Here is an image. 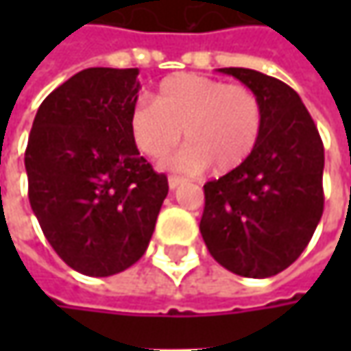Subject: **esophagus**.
Returning <instances> with one entry per match:
<instances>
[{
  "instance_id": "1",
  "label": "esophagus",
  "mask_w": 351,
  "mask_h": 351,
  "mask_svg": "<svg viewBox=\"0 0 351 351\" xmlns=\"http://www.w3.org/2000/svg\"><path fill=\"white\" fill-rule=\"evenodd\" d=\"M187 182L185 178H178V176H171L168 180V185H169V189H178L180 185H183V183Z\"/></svg>"
}]
</instances>
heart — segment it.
Wrapping results in <instances>:
<instances>
[{
  "label": "heart",
  "mask_w": 351,
  "mask_h": 351,
  "mask_svg": "<svg viewBox=\"0 0 351 351\" xmlns=\"http://www.w3.org/2000/svg\"><path fill=\"white\" fill-rule=\"evenodd\" d=\"M263 107L254 89L199 74L164 80L152 103H138L128 117L136 148L148 158L168 156L178 142H189L168 162V168L217 173L242 166L258 146Z\"/></svg>",
  "instance_id": "heart-1"
}]
</instances>
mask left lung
<instances>
[{"label": "left lung", "instance_id": "obj_1", "mask_svg": "<svg viewBox=\"0 0 351 351\" xmlns=\"http://www.w3.org/2000/svg\"><path fill=\"white\" fill-rule=\"evenodd\" d=\"M256 91L263 128L250 158L203 185L199 230L210 256L236 276H277L295 262L324 209V146L299 93L248 68H219Z\"/></svg>", "mask_w": 351, "mask_h": 351}]
</instances>
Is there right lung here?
Segmentation results:
<instances>
[{"mask_svg":"<svg viewBox=\"0 0 351 351\" xmlns=\"http://www.w3.org/2000/svg\"><path fill=\"white\" fill-rule=\"evenodd\" d=\"M138 70L88 68L40 103L25 169L34 217L72 269L115 276L142 258L168 195V178L128 130Z\"/></svg>","mask_w":351,"mask_h":351,"instance_id":"obj_1","label":"right lung"}]
</instances>
